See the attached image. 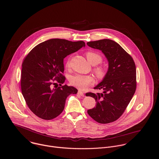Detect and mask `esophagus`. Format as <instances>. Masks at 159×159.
<instances>
[{
    "label": "esophagus",
    "mask_w": 159,
    "mask_h": 159,
    "mask_svg": "<svg viewBox=\"0 0 159 159\" xmlns=\"http://www.w3.org/2000/svg\"><path fill=\"white\" fill-rule=\"evenodd\" d=\"M78 94H79L80 95H81V96H82V97H84V93H83L82 91H78Z\"/></svg>",
    "instance_id": "esophagus-1"
}]
</instances>
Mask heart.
<instances>
[{
	"label": "heart",
	"instance_id": "b5f03b06",
	"mask_svg": "<svg viewBox=\"0 0 159 159\" xmlns=\"http://www.w3.org/2000/svg\"><path fill=\"white\" fill-rule=\"evenodd\" d=\"M86 58L88 62L92 66H96L102 62V56L94 51H88L86 52ZM70 65V60L68 58L65 63L66 68H68ZM93 71L99 79H103L107 73V68L103 66H98L93 68ZM70 82L71 85L78 88L80 90H84L93 82V78L90 75H75L70 78Z\"/></svg>",
	"mask_w": 159,
	"mask_h": 159
}]
</instances>
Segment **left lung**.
I'll return each mask as SVG.
<instances>
[{
    "label": "left lung",
    "instance_id": "obj_1",
    "mask_svg": "<svg viewBox=\"0 0 159 159\" xmlns=\"http://www.w3.org/2000/svg\"><path fill=\"white\" fill-rule=\"evenodd\" d=\"M87 45L101 50L109 64L103 81L94 88L103 90V93H86L96 102V107L88 110V113L98 123L113 122L124 113L136 91L135 64L132 56L113 40L103 39Z\"/></svg>",
    "mask_w": 159,
    "mask_h": 159
}]
</instances>
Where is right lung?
<instances>
[{"label":"right lung","instance_id":"1","mask_svg":"<svg viewBox=\"0 0 159 159\" xmlns=\"http://www.w3.org/2000/svg\"><path fill=\"white\" fill-rule=\"evenodd\" d=\"M84 46L83 41L53 39L35 46L24 57L22 94L29 108L39 117L51 120L57 117L63 111L68 95L78 92L73 86H62L66 80L64 59Z\"/></svg>","mask_w":159,"mask_h":159}]
</instances>
